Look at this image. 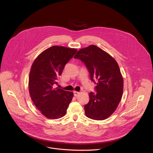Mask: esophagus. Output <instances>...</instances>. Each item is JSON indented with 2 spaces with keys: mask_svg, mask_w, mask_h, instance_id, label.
Here are the masks:
<instances>
[{
  "mask_svg": "<svg viewBox=\"0 0 153 153\" xmlns=\"http://www.w3.org/2000/svg\"><path fill=\"white\" fill-rule=\"evenodd\" d=\"M79 94L80 93L79 92H77V91H74V95L75 97H77V96H78L79 95Z\"/></svg>",
  "mask_w": 153,
  "mask_h": 153,
  "instance_id": "esophagus-1",
  "label": "esophagus"
}]
</instances>
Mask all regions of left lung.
I'll list each match as a JSON object with an SVG mask.
<instances>
[{
  "instance_id": "1",
  "label": "left lung",
  "mask_w": 153,
  "mask_h": 153,
  "mask_svg": "<svg viewBox=\"0 0 153 153\" xmlns=\"http://www.w3.org/2000/svg\"><path fill=\"white\" fill-rule=\"evenodd\" d=\"M74 58L85 64L91 81L97 82V92L89 93V102L84 106L85 115L95 120L107 119L116 110L123 95V79L117 62L93 45L79 50Z\"/></svg>"
}]
</instances>
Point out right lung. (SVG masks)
Masks as SVG:
<instances>
[{
  "mask_svg": "<svg viewBox=\"0 0 153 153\" xmlns=\"http://www.w3.org/2000/svg\"><path fill=\"white\" fill-rule=\"evenodd\" d=\"M77 52L75 48L53 46L40 53L31 68L28 80L30 97L46 118L64 117L74 94L54 87L66 64Z\"/></svg>",
  "mask_w": 153,
  "mask_h": 153,
  "instance_id": "obj_1",
  "label": "right lung"
}]
</instances>
